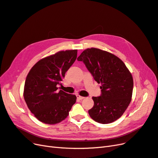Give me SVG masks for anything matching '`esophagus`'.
<instances>
[{
  "mask_svg": "<svg viewBox=\"0 0 158 158\" xmlns=\"http://www.w3.org/2000/svg\"><path fill=\"white\" fill-rule=\"evenodd\" d=\"M76 97H77V99H79V100H82V99H84V97H82V96H80V95H76Z\"/></svg>",
  "mask_w": 158,
  "mask_h": 158,
  "instance_id": "1",
  "label": "esophagus"
}]
</instances>
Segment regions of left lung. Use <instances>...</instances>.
Returning a JSON list of instances; mask_svg holds the SVG:
<instances>
[{
	"label": "left lung",
	"instance_id": "obj_1",
	"mask_svg": "<svg viewBox=\"0 0 158 158\" xmlns=\"http://www.w3.org/2000/svg\"><path fill=\"white\" fill-rule=\"evenodd\" d=\"M77 59L102 84L101 95L92 98L94 105L88 111L90 117L102 124L115 121L131 102L133 78L130 71L118 57L97 48L84 50Z\"/></svg>",
	"mask_w": 158,
	"mask_h": 158
}]
</instances>
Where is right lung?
<instances>
[{
	"mask_svg": "<svg viewBox=\"0 0 158 158\" xmlns=\"http://www.w3.org/2000/svg\"><path fill=\"white\" fill-rule=\"evenodd\" d=\"M77 50L61 51L40 60L28 73L23 98L30 111L40 121L49 125L59 123L67 117L76 103V96L63 90L66 72L77 57Z\"/></svg>",
	"mask_w": 158,
	"mask_h": 158,
	"instance_id": "1",
	"label": "right lung"
}]
</instances>
